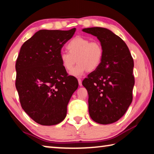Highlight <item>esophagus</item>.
<instances>
[{
  "label": "esophagus",
  "mask_w": 154,
  "mask_h": 154,
  "mask_svg": "<svg viewBox=\"0 0 154 154\" xmlns=\"http://www.w3.org/2000/svg\"><path fill=\"white\" fill-rule=\"evenodd\" d=\"M78 83H79V85L80 86H82V81L81 79H78Z\"/></svg>",
  "instance_id": "esophagus-1"
}]
</instances>
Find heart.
<instances>
[{"label": "heart", "mask_w": 154, "mask_h": 154, "mask_svg": "<svg viewBox=\"0 0 154 154\" xmlns=\"http://www.w3.org/2000/svg\"><path fill=\"white\" fill-rule=\"evenodd\" d=\"M66 48L69 52H61L60 59L68 71H71L77 60L78 64L71 72L72 76L81 77L88 71H95L102 62L103 48L98 41L76 36L69 41Z\"/></svg>", "instance_id": "b5f03b06"}]
</instances>
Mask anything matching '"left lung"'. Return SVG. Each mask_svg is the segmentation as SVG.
Instances as JSON below:
<instances>
[{"mask_svg":"<svg viewBox=\"0 0 154 154\" xmlns=\"http://www.w3.org/2000/svg\"><path fill=\"white\" fill-rule=\"evenodd\" d=\"M103 48L102 62L82 84L88 91L90 116L96 123L112 124L126 113L132 101L133 58L124 41L105 28H84Z\"/></svg>","mask_w":154,"mask_h":154,"instance_id":"obj_1","label":"left lung"}]
</instances>
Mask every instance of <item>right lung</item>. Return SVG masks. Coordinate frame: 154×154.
<instances>
[{"mask_svg": "<svg viewBox=\"0 0 154 154\" xmlns=\"http://www.w3.org/2000/svg\"><path fill=\"white\" fill-rule=\"evenodd\" d=\"M76 28L40 30L21 47L15 69V87L21 106L36 123L52 126L66 118L67 105L78 88L68 76L60 54Z\"/></svg>", "mask_w": 154, "mask_h": 154, "instance_id": "add662e5", "label": "right lung"}]
</instances>
